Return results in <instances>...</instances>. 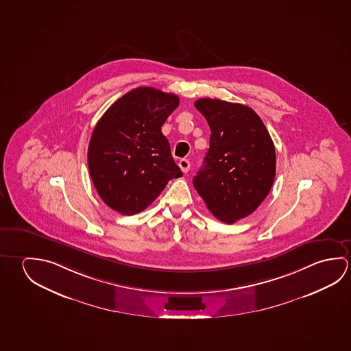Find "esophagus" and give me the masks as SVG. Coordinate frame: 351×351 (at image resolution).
I'll list each match as a JSON object with an SVG mask.
<instances>
[{
    "instance_id": "esophagus-1",
    "label": "esophagus",
    "mask_w": 351,
    "mask_h": 351,
    "mask_svg": "<svg viewBox=\"0 0 351 351\" xmlns=\"http://www.w3.org/2000/svg\"><path fill=\"white\" fill-rule=\"evenodd\" d=\"M190 161L187 160V159H181V160L178 161V167H181V171L184 173H187L190 170Z\"/></svg>"
}]
</instances>
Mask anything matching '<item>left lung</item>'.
Here are the masks:
<instances>
[{
	"label": "left lung",
	"instance_id": "obj_1",
	"mask_svg": "<svg viewBox=\"0 0 351 351\" xmlns=\"http://www.w3.org/2000/svg\"><path fill=\"white\" fill-rule=\"evenodd\" d=\"M195 109L210 127V142L193 186L226 224L252 214L276 178V148L263 121L246 105L203 98Z\"/></svg>",
	"mask_w": 351,
	"mask_h": 351
}]
</instances>
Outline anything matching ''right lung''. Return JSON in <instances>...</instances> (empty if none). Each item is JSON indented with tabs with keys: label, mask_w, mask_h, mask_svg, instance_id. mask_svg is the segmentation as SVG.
I'll use <instances>...</instances> for the list:
<instances>
[{
	"label": "right lung",
	"mask_w": 351,
	"mask_h": 351,
	"mask_svg": "<svg viewBox=\"0 0 351 351\" xmlns=\"http://www.w3.org/2000/svg\"><path fill=\"white\" fill-rule=\"evenodd\" d=\"M180 99L139 86L110 106L88 147L93 184L106 206L123 215L142 212L171 178L182 176L161 126Z\"/></svg>",
	"instance_id": "right-lung-1"
}]
</instances>
